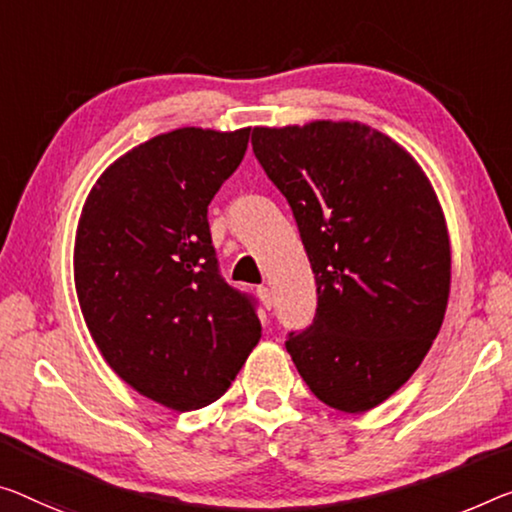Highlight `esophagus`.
I'll use <instances>...</instances> for the list:
<instances>
[{
    "label": "esophagus",
    "instance_id": "1",
    "mask_svg": "<svg viewBox=\"0 0 512 512\" xmlns=\"http://www.w3.org/2000/svg\"><path fill=\"white\" fill-rule=\"evenodd\" d=\"M256 295H258V300H261L263 302V306H265V309H272V293H270V288H267V286H258L256 288Z\"/></svg>",
    "mask_w": 512,
    "mask_h": 512
}]
</instances>
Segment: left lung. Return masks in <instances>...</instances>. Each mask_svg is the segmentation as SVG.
<instances>
[{
  "mask_svg": "<svg viewBox=\"0 0 512 512\" xmlns=\"http://www.w3.org/2000/svg\"><path fill=\"white\" fill-rule=\"evenodd\" d=\"M251 146L316 274V318L288 334V355L325 405L371 410L442 327L451 245L435 190L403 146L357 121L254 128Z\"/></svg>",
  "mask_w": 512,
  "mask_h": 512,
  "instance_id": "obj_1",
  "label": "left lung"
}]
</instances>
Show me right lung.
<instances>
[{"label": "right lung", "mask_w": 512, "mask_h": 512, "mask_svg": "<svg viewBox=\"0 0 512 512\" xmlns=\"http://www.w3.org/2000/svg\"><path fill=\"white\" fill-rule=\"evenodd\" d=\"M249 130L144 141L98 178L77 226V300L100 355L178 412L215 403L261 338L254 297L222 279L208 226Z\"/></svg>", "instance_id": "right-lung-1"}]
</instances>
